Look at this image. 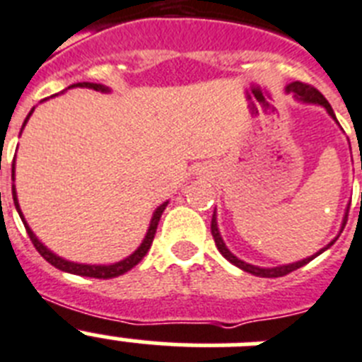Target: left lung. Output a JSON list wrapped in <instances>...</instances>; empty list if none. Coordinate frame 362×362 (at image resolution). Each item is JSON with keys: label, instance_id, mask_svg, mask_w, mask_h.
Returning <instances> with one entry per match:
<instances>
[{"label": "left lung", "instance_id": "left-lung-1", "mask_svg": "<svg viewBox=\"0 0 362 362\" xmlns=\"http://www.w3.org/2000/svg\"><path fill=\"white\" fill-rule=\"evenodd\" d=\"M287 92H293L294 95L300 97V99H302V101H305V103H315V105H322L327 110V114H329L331 117H333V119H337L335 114H333V108H331L329 103L326 101V97L322 95V93L318 92L317 88L311 86V84H305V83H300V81H296V83H291L289 86H287ZM346 221H348V215H346V217H344V223H342V226H346ZM211 235H214L215 245H217L218 252H221V254H223V256L226 257L228 261H230V263H233V265H235V267L243 269V270H245V272H250V274H254V276H261V278H279V276H287V274H289V272H293V270L300 269V267H303V265H308L309 261L315 259V257H317L318 254H322V252H324V250H327V248H329L331 245H333V243L337 241V239H335V241H331L326 248H322V250L317 252L315 256L308 257V259L298 261V263H291V265L274 267V269H261V267L248 265V263H245V261L238 259V257L233 256L232 252L228 250L226 245H224L223 239H221V235H218V228H217V221H215V215H214V217H211Z\"/></svg>", "mask_w": 362, "mask_h": 362}]
</instances>
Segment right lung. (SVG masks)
I'll return each instance as SVG.
<instances>
[{
  "label": "right lung",
  "instance_id": "right-lung-1",
  "mask_svg": "<svg viewBox=\"0 0 362 362\" xmlns=\"http://www.w3.org/2000/svg\"><path fill=\"white\" fill-rule=\"evenodd\" d=\"M73 86H81V88H92V90H97V92H108V88L103 86V84H95V83H77V84H71ZM35 110V108H33ZM33 110L29 112V115L33 114ZM29 115L25 117V123L27 119H29ZM23 123V124H25ZM12 199H14V206H16L18 214H20L21 221H23V215H21L20 211V206H18V199H16V191H14V187H12ZM167 202H163L160 208L154 211L153 215V221H151V226H148V232L147 235H145L144 243L139 245L138 250L132 254V256H129L127 259L119 261V263H114V265H81V263H71V261H66L62 259V257L54 256L53 252L47 250V248L42 245L38 239H36L35 233L31 232V228L27 226V223L23 221V224H25V230L27 233H29V239H31V243L35 245V248L38 250V254H40L42 257H44L47 263H51L53 267H57L59 270H64V272H69V274H77V276H88V278H97V279H110V278H117V276L124 274V272H129L132 267H136L139 263V261L144 259V256L148 252V248H151V245H153V239H154V233H156V228H158V223H160V217H162L163 209H165Z\"/></svg>",
  "mask_w": 362,
  "mask_h": 362
}]
</instances>
